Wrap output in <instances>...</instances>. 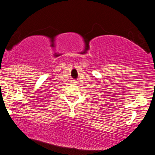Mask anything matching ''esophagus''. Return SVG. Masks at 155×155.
Returning <instances> with one entry per match:
<instances>
[{
	"instance_id": "1",
	"label": "esophagus",
	"mask_w": 155,
	"mask_h": 155,
	"mask_svg": "<svg viewBox=\"0 0 155 155\" xmlns=\"http://www.w3.org/2000/svg\"><path fill=\"white\" fill-rule=\"evenodd\" d=\"M72 83H77V82H76V81H73V82H72Z\"/></svg>"
}]
</instances>
